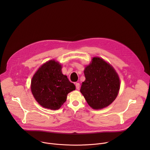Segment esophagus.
<instances>
[{
	"mask_svg": "<svg viewBox=\"0 0 150 150\" xmlns=\"http://www.w3.org/2000/svg\"><path fill=\"white\" fill-rule=\"evenodd\" d=\"M75 86H76V88L77 90H79V88H80V84H79V83L76 82V84H75Z\"/></svg>",
	"mask_w": 150,
	"mask_h": 150,
	"instance_id": "obj_1",
	"label": "esophagus"
}]
</instances>
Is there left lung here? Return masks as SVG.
I'll use <instances>...</instances> for the list:
<instances>
[{
	"instance_id": "8db88e82",
	"label": "left lung",
	"mask_w": 150,
	"mask_h": 150,
	"mask_svg": "<svg viewBox=\"0 0 150 150\" xmlns=\"http://www.w3.org/2000/svg\"><path fill=\"white\" fill-rule=\"evenodd\" d=\"M83 72L85 80L80 91L91 108L101 109L112 103L120 89L119 77L113 67L103 59L94 57Z\"/></svg>"
}]
</instances>
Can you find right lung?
<instances>
[{"label": "right lung", "instance_id": "right-lung-1", "mask_svg": "<svg viewBox=\"0 0 150 150\" xmlns=\"http://www.w3.org/2000/svg\"><path fill=\"white\" fill-rule=\"evenodd\" d=\"M32 94L42 107L57 110L65 103L75 85L62 72V66L54 60L44 63L34 75L31 84Z\"/></svg>", "mask_w": 150, "mask_h": 150}]
</instances>
